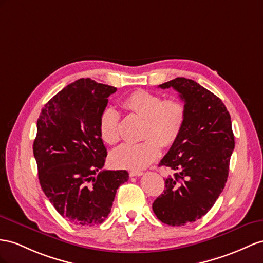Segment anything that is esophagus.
I'll return each instance as SVG.
<instances>
[{"label": "esophagus", "mask_w": 263, "mask_h": 263, "mask_svg": "<svg viewBox=\"0 0 263 263\" xmlns=\"http://www.w3.org/2000/svg\"><path fill=\"white\" fill-rule=\"evenodd\" d=\"M142 174H143V172H141V171H131L130 177H141Z\"/></svg>", "instance_id": "esophagus-1"}]
</instances>
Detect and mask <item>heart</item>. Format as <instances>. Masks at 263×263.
<instances>
[{
    "label": "heart",
    "mask_w": 263,
    "mask_h": 263,
    "mask_svg": "<svg viewBox=\"0 0 263 263\" xmlns=\"http://www.w3.org/2000/svg\"><path fill=\"white\" fill-rule=\"evenodd\" d=\"M121 105L126 112L144 119L142 139L145 140L119 146L111 153L110 162L120 169H144L159 158L161 145L169 147L177 142L185 123V105L179 99H164L145 90L132 92ZM120 114L113 107H106L100 114L99 132L106 144L113 145L120 141Z\"/></svg>",
    "instance_id": "obj_1"
}]
</instances>
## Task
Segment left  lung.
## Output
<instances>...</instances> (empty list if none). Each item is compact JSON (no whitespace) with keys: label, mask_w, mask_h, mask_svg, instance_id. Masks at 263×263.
Segmentation results:
<instances>
[{"label":"left lung","mask_w":263,"mask_h":263,"mask_svg":"<svg viewBox=\"0 0 263 263\" xmlns=\"http://www.w3.org/2000/svg\"><path fill=\"white\" fill-rule=\"evenodd\" d=\"M159 86L179 92L186 117L177 142L159 163L174 174L165 179L164 193L152 209L161 222L181 227L203 217L223 191L234 136L223 102L196 81L177 78Z\"/></svg>","instance_id":"left-lung-1"}]
</instances>
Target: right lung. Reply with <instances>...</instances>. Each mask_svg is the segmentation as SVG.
Instances as JSON below:
<instances>
[{
	"label": "right lung",
	"instance_id": "obj_1",
	"mask_svg": "<svg viewBox=\"0 0 263 263\" xmlns=\"http://www.w3.org/2000/svg\"><path fill=\"white\" fill-rule=\"evenodd\" d=\"M117 87L80 79L44 105L36 123L33 153L40 184L55 210L77 226L107 218L125 170H103L106 149L99 132L100 114Z\"/></svg>",
	"mask_w": 263,
	"mask_h": 263
}]
</instances>
